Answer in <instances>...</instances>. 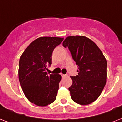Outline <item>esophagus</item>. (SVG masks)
<instances>
[{
	"mask_svg": "<svg viewBox=\"0 0 122 122\" xmlns=\"http://www.w3.org/2000/svg\"><path fill=\"white\" fill-rule=\"evenodd\" d=\"M61 76H62V77H67L68 75H66V74H61Z\"/></svg>",
	"mask_w": 122,
	"mask_h": 122,
	"instance_id": "34e87169",
	"label": "esophagus"
}]
</instances>
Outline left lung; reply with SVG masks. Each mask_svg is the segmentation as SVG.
<instances>
[{
    "label": "left lung",
    "instance_id": "8db88e82",
    "mask_svg": "<svg viewBox=\"0 0 122 122\" xmlns=\"http://www.w3.org/2000/svg\"><path fill=\"white\" fill-rule=\"evenodd\" d=\"M63 46L68 47L78 66V75L70 77L71 99L80 105H88L98 98L106 83L107 61L92 40L84 36H70Z\"/></svg>",
    "mask_w": 122,
    "mask_h": 122
}]
</instances>
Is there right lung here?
Wrapping results in <instances>:
<instances>
[{
  "label": "right lung",
  "instance_id": "add662e5",
  "mask_svg": "<svg viewBox=\"0 0 122 122\" xmlns=\"http://www.w3.org/2000/svg\"><path fill=\"white\" fill-rule=\"evenodd\" d=\"M63 38L40 37L26 48L19 61L18 78L25 97L31 103L46 106L56 98L61 75H48L54 49Z\"/></svg>",
  "mask_w": 122,
  "mask_h": 122
}]
</instances>
